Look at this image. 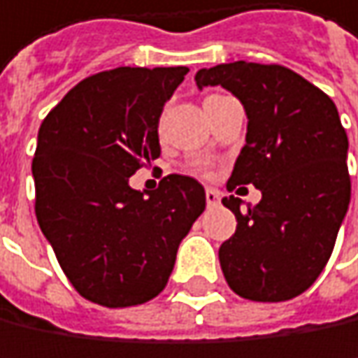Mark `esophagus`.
Listing matches in <instances>:
<instances>
[{
  "instance_id": "1",
  "label": "esophagus",
  "mask_w": 358,
  "mask_h": 358,
  "mask_svg": "<svg viewBox=\"0 0 358 358\" xmlns=\"http://www.w3.org/2000/svg\"><path fill=\"white\" fill-rule=\"evenodd\" d=\"M219 200H221V194H219L217 189L208 187V189H206V204H208V206H217Z\"/></svg>"
}]
</instances>
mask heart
Masks as SVG:
<instances>
[{
	"label": "heart",
	"mask_w": 358,
	"mask_h": 358,
	"mask_svg": "<svg viewBox=\"0 0 358 358\" xmlns=\"http://www.w3.org/2000/svg\"><path fill=\"white\" fill-rule=\"evenodd\" d=\"M192 171L198 173V175H210V162L208 160H194Z\"/></svg>",
	"instance_id": "b5f03b06"
}]
</instances>
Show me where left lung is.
Returning <instances> with one entry per match:
<instances>
[{
	"label": "left lung",
	"mask_w": 358,
	"mask_h": 358,
	"mask_svg": "<svg viewBox=\"0 0 358 358\" xmlns=\"http://www.w3.org/2000/svg\"><path fill=\"white\" fill-rule=\"evenodd\" d=\"M196 85L231 91L248 116L229 192L252 183L263 198L236 215L219 261L229 287L255 302H283L308 289L327 265L350 204L348 137L329 95L279 64L231 62L196 73Z\"/></svg>",
	"instance_id": "8db88e82"
}]
</instances>
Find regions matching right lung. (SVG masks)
Returning a JSON list of instances; mask_svg holds the SVG:
<instances>
[{
    "label": "right lung",
    "mask_w": 358,
    "mask_h": 358,
    "mask_svg": "<svg viewBox=\"0 0 358 358\" xmlns=\"http://www.w3.org/2000/svg\"><path fill=\"white\" fill-rule=\"evenodd\" d=\"M189 69L120 66L83 79L43 118L33 158L35 215L73 287L124 308L158 296L177 248L206 208L204 187L129 177L160 156L158 120Z\"/></svg>",
    "instance_id": "1"
}]
</instances>
